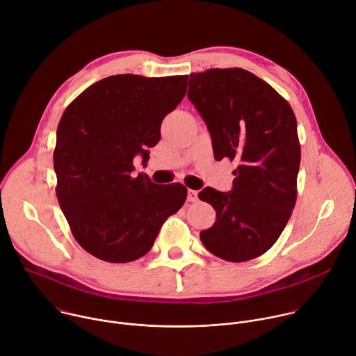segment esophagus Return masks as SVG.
<instances>
[{
	"label": "esophagus",
	"mask_w": 356,
	"mask_h": 356,
	"mask_svg": "<svg viewBox=\"0 0 356 356\" xmlns=\"http://www.w3.org/2000/svg\"><path fill=\"white\" fill-rule=\"evenodd\" d=\"M187 200H188L190 202H195V201L198 200V191L188 188V191H187Z\"/></svg>",
	"instance_id": "34e87169"
}]
</instances>
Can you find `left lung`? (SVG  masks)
Listing matches in <instances>:
<instances>
[{"label": "left lung", "mask_w": 356, "mask_h": 356, "mask_svg": "<svg viewBox=\"0 0 356 356\" xmlns=\"http://www.w3.org/2000/svg\"><path fill=\"white\" fill-rule=\"evenodd\" d=\"M187 97L210 131L216 161L239 163L231 191L198 193L217 214L200 239L224 261L255 259L273 246L296 206L301 150L294 113L272 86L239 67L191 73Z\"/></svg>", "instance_id": "left-lung-1"}]
</instances>
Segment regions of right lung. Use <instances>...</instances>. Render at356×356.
Here are the masks:
<instances>
[{
    "label": "right lung",
    "instance_id": "1",
    "mask_svg": "<svg viewBox=\"0 0 356 356\" xmlns=\"http://www.w3.org/2000/svg\"><path fill=\"white\" fill-rule=\"evenodd\" d=\"M188 76L117 74L86 88L65 110L54 166L60 209L79 245L111 264L142 258L161 227L184 204L180 183L132 176L149 159L163 118L181 103Z\"/></svg>",
    "mask_w": 356,
    "mask_h": 356
}]
</instances>
